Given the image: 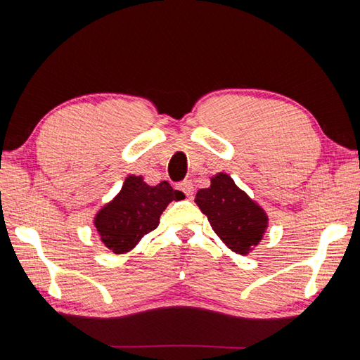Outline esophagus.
Here are the masks:
<instances>
[{
	"label": "esophagus",
	"mask_w": 360,
	"mask_h": 360,
	"mask_svg": "<svg viewBox=\"0 0 360 360\" xmlns=\"http://www.w3.org/2000/svg\"><path fill=\"white\" fill-rule=\"evenodd\" d=\"M178 190H181V192L184 193L187 198H192L193 193H195L193 182L192 181H182L178 184Z\"/></svg>",
	"instance_id": "esophagus-1"
}]
</instances>
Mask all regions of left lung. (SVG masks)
Returning <instances> with one entry per match:
<instances>
[{
  "instance_id": "left-lung-1",
  "label": "left lung",
  "mask_w": 360,
  "mask_h": 360,
  "mask_svg": "<svg viewBox=\"0 0 360 360\" xmlns=\"http://www.w3.org/2000/svg\"><path fill=\"white\" fill-rule=\"evenodd\" d=\"M195 201L215 233L236 254L246 255L262 240L266 213L235 186L231 176L217 174L209 188L196 193Z\"/></svg>"
}]
</instances>
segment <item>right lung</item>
<instances>
[{
  "label": "right lung",
  "mask_w": 360,
  "mask_h": 360,
  "mask_svg": "<svg viewBox=\"0 0 360 360\" xmlns=\"http://www.w3.org/2000/svg\"><path fill=\"white\" fill-rule=\"evenodd\" d=\"M186 198L167 181L151 187L141 176H128L120 193L97 213L94 224L101 240L114 254L131 250L143 235L155 231L168 202Z\"/></svg>",
  "instance_id": "1"
}]
</instances>
